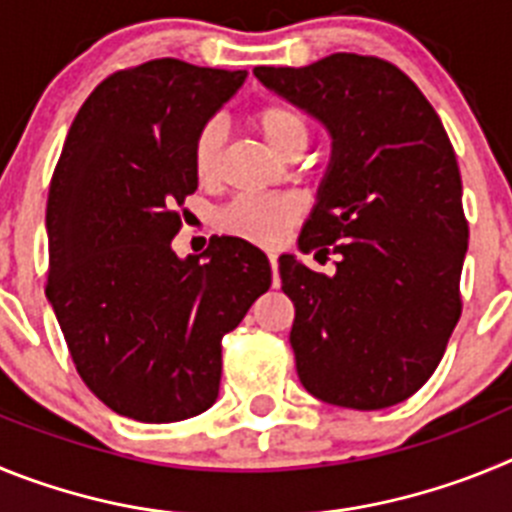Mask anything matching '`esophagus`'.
<instances>
[{"mask_svg":"<svg viewBox=\"0 0 512 512\" xmlns=\"http://www.w3.org/2000/svg\"><path fill=\"white\" fill-rule=\"evenodd\" d=\"M269 264H271V274H274V284H279V264H277V253H269Z\"/></svg>","mask_w":512,"mask_h":512,"instance_id":"esophagus-1","label":"esophagus"}]
</instances>
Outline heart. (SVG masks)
Masks as SVG:
<instances>
[{
	"label": "heart",
	"instance_id": "heart-1",
	"mask_svg": "<svg viewBox=\"0 0 512 512\" xmlns=\"http://www.w3.org/2000/svg\"><path fill=\"white\" fill-rule=\"evenodd\" d=\"M253 128L259 130L266 146L277 156L305 151L310 143V122L297 107L287 102L261 104L251 112ZM223 151V128L217 122H207L194 138L192 164L200 182H210L217 174V161ZM297 210L287 200H264V197H241L225 207L217 217L220 230L238 235L243 241L274 246L284 238L287 228L295 220Z\"/></svg>",
	"mask_w": 512,
	"mask_h": 512
}]
</instances>
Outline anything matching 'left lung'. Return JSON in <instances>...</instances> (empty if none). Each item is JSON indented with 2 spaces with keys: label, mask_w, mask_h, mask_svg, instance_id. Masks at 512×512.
Listing matches in <instances>:
<instances>
[{
  "label": "left lung",
  "mask_w": 512,
  "mask_h": 512,
  "mask_svg": "<svg viewBox=\"0 0 512 512\" xmlns=\"http://www.w3.org/2000/svg\"><path fill=\"white\" fill-rule=\"evenodd\" d=\"M253 74L330 135L297 246H333L336 274L279 256L302 387L338 408H390L436 372L461 315L469 228L449 135L413 81L379 58L333 53Z\"/></svg>",
  "instance_id": "obj_1"
}]
</instances>
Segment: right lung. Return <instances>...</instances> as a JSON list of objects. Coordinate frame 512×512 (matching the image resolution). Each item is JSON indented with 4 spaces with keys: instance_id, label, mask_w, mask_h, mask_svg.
Here are the masks:
<instances>
[{
    "instance_id": "right-lung-1",
    "label": "right lung",
    "mask_w": 512,
    "mask_h": 512,
    "mask_svg": "<svg viewBox=\"0 0 512 512\" xmlns=\"http://www.w3.org/2000/svg\"><path fill=\"white\" fill-rule=\"evenodd\" d=\"M246 71L158 58L89 94L53 171L48 287L76 372L110 410L176 423L217 400L223 336L271 287L266 253L233 235L179 259L197 189L194 138Z\"/></svg>"
}]
</instances>
